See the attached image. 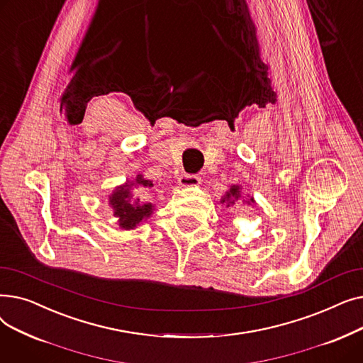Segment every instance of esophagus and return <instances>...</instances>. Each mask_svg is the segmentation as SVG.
I'll list each match as a JSON object with an SVG mask.
<instances>
[{"label": "esophagus", "instance_id": "esophagus-1", "mask_svg": "<svg viewBox=\"0 0 363 363\" xmlns=\"http://www.w3.org/2000/svg\"><path fill=\"white\" fill-rule=\"evenodd\" d=\"M200 177L197 175H184L179 178V185L181 186H194L200 184Z\"/></svg>", "mask_w": 363, "mask_h": 363}]
</instances>
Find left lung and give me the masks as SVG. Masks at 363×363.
I'll list each match as a JSON object with an SVG mask.
<instances>
[{
    "instance_id": "8db88e82",
    "label": "left lung",
    "mask_w": 363,
    "mask_h": 363,
    "mask_svg": "<svg viewBox=\"0 0 363 363\" xmlns=\"http://www.w3.org/2000/svg\"><path fill=\"white\" fill-rule=\"evenodd\" d=\"M238 189H240V188L234 185V186L231 188V191H230V193H226V197H228V199H230V197H235V199H238V197H240V191H238ZM222 201H225V199H223ZM230 203H234V201H230ZM247 203H255V200H253V199H250V200L247 201ZM228 206H230V204H228Z\"/></svg>"
}]
</instances>
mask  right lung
Returning <instances> with one entry per match:
<instances>
[{
	"label": "right lung",
	"mask_w": 363,
	"mask_h": 363,
	"mask_svg": "<svg viewBox=\"0 0 363 363\" xmlns=\"http://www.w3.org/2000/svg\"><path fill=\"white\" fill-rule=\"evenodd\" d=\"M138 186V188H147L152 184L147 179H144L141 175L137 177L135 184L123 185L119 186L116 191H114L110 197V204L114 211V216L119 218V226L123 230H132L135 228L144 218L151 215L152 204L151 203H140V199L132 200L130 194V186Z\"/></svg>",
	"instance_id": "add662e5"
}]
</instances>
